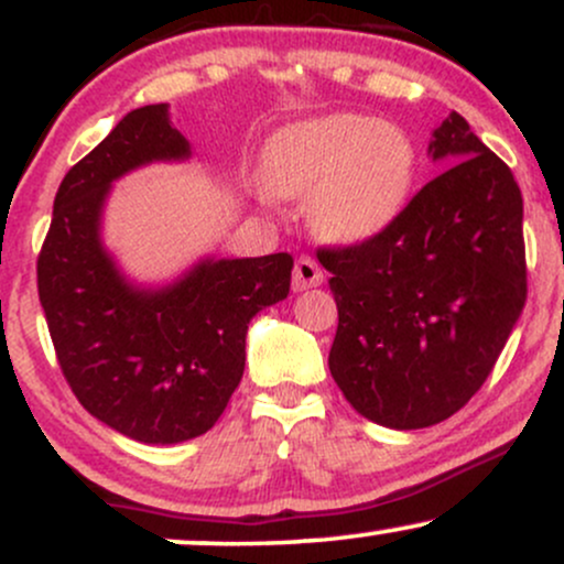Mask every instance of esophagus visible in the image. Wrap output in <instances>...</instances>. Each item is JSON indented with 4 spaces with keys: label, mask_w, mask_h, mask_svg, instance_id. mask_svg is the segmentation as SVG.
<instances>
[{
    "label": "esophagus",
    "mask_w": 564,
    "mask_h": 564,
    "mask_svg": "<svg viewBox=\"0 0 564 564\" xmlns=\"http://www.w3.org/2000/svg\"><path fill=\"white\" fill-rule=\"evenodd\" d=\"M321 283H323V270L318 268V262L310 260V257H300L294 264V291L321 286Z\"/></svg>",
    "instance_id": "obj_1"
}]
</instances>
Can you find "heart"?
Returning <instances> with one entry per match:
<instances>
[{"mask_svg": "<svg viewBox=\"0 0 564 564\" xmlns=\"http://www.w3.org/2000/svg\"><path fill=\"white\" fill-rule=\"evenodd\" d=\"M260 183L273 198H307L321 241L360 246L405 209L416 151L398 127L355 113H326L281 127L264 142Z\"/></svg>", "mask_w": 564, "mask_h": 564, "instance_id": "obj_1", "label": "heart"}]
</instances>
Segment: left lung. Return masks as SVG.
<instances>
[{
    "mask_svg": "<svg viewBox=\"0 0 564 564\" xmlns=\"http://www.w3.org/2000/svg\"><path fill=\"white\" fill-rule=\"evenodd\" d=\"M445 161L373 241L321 249L339 326L328 368L368 422L422 430L482 387L525 307L522 193L456 111L432 132Z\"/></svg>",
    "mask_w": 564,
    "mask_h": 564,
    "instance_id": "left-lung-1",
    "label": "left lung"
}]
</instances>
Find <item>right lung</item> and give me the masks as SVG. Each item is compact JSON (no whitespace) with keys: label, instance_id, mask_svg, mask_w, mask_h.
Returning a JSON list of instances; mask_svg holds the SVG:
<instances>
[{"label":"right lung","instance_id":"add662e5","mask_svg":"<svg viewBox=\"0 0 564 564\" xmlns=\"http://www.w3.org/2000/svg\"><path fill=\"white\" fill-rule=\"evenodd\" d=\"M193 148L170 106L129 111L70 166L36 262L39 302L57 364L79 403L124 437L174 445L212 430L243 377L246 332L257 313L286 300L291 254L204 257L164 286H142L102 241L116 180L187 161Z\"/></svg>","mask_w":564,"mask_h":564}]
</instances>
